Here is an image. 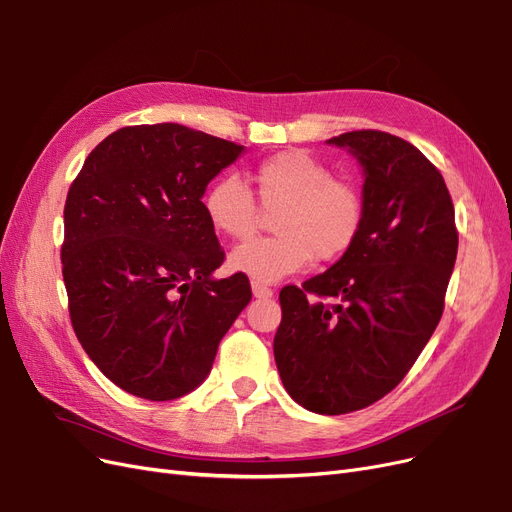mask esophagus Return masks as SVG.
Here are the masks:
<instances>
[{
    "instance_id": "obj_1",
    "label": "esophagus",
    "mask_w": 512,
    "mask_h": 512,
    "mask_svg": "<svg viewBox=\"0 0 512 512\" xmlns=\"http://www.w3.org/2000/svg\"><path fill=\"white\" fill-rule=\"evenodd\" d=\"M252 294L256 298H271L273 296V290L269 286L260 284V281H252Z\"/></svg>"
}]
</instances>
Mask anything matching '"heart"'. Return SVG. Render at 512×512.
<instances>
[{
    "mask_svg": "<svg viewBox=\"0 0 512 512\" xmlns=\"http://www.w3.org/2000/svg\"><path fill=\"white\" fill-rule=\"evenodd\" d=\"M264 209L281 207L275 218L279 237L254 239L228 256V267L264 284L284 279L317 260H337L354 241L364 220L358 188L332 180L330 169L303 150H286L262 161L254 175ZM203 211L226 239H248L258 226L252 192L237 178H220L203 195Z\"/></svg>",
    "mask_w": 512,
    "mask_h": 512,
    "instance_id": "b5f03b06",
    "label": "heart"
}]
</instances>
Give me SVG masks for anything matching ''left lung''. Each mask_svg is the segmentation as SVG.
Segmentation results:
<instances>
[{
  "label": "left lung",
  "instance_id": "obj_1",
  "mask_svg": "<svg viewBox=\"0 0 512 512\" xmlns=\"http://www.w3.org/2000/svg\"><path fill=\"white\" fill-rule=\"evenodd\" d=\"M326 144L362 167V228L326 273L279 292L273 354L294 402L343 415L392 392L430 341L457 231L443 175L413 144L383 131H351Z\"/></svg>",
  "mask_w": 512,
  "mask_h": 512
}]
</instances>
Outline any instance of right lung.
I'll use <instances>...</instances> for the list:
<instances>
[{
	"label": "right lung",
	"mask_w": 512,
	"mask_h": 512,
	"mask_svg": "<svg viewBox=\"0 0 512 512\" xmlns=\"http://www.w3.org/2000/svg\"><path fill=\"white\" fill-rule=\"evenodd\" d=\"M243 146L175 122L118 129L88 154L65 201L69 317L101 373L146 400L199 387L252 301L243 273L216 279L224 250L203 195Z\"/></svg>",
	"instance_id": "add662e5"
}]
</instances>
